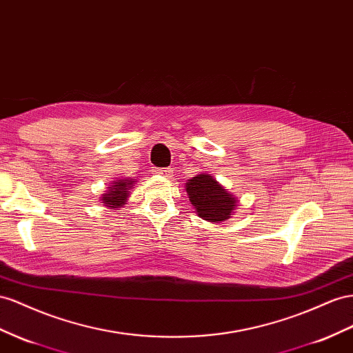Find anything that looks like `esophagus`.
<instances>
[{
  "label": "esophagus",
  "mask_w": 353,
  "mask_h": 353,
  "mask_svg": "<svg viewBox=\"0 0 353 353\" xmlns=\"http://www.w3.org/2000/svg\"><path fill=\"white\" fill-rule=\"evenodd\" d=\"M156 172H157L159 175H161V176H166V178H169V176H170V174H172V169H169V168H166V169H157Z\"/></svg>",
  "instance_id": "esophagus-1"
}]
</instances>
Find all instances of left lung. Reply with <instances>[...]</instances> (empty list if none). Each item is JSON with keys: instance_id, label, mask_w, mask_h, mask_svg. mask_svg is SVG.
Wrapping results in <instances>:
<instances>
[{"instance_id": "1", "label": "left lung", "mask_w": 353, "mask_h": 353, "mask_svg": "<svg viewBox=\"0 0 353 353\" xmlns=\"http://www.w3.org/2000/svg\"><path fill=\"white\" fill-rule=\"evenodd\" d=\"M185 192L196 214L209 223L227 221L234 214L237 197L209 174H199L185 183Z\"/></svg>"}]
</instances>
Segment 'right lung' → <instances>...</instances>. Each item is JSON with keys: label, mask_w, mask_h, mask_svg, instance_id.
Wrapping results in <instances>:
<instances>
[{"label": "right lung", "mask_w": 353, "mask_h": 353, "mask_svg": "<svg viewBox=\"0 0 353 353\" xmlns=\"http://www.w3.org/2000/svg\"><path fill=\"white\" fill-rule=\"evenodd\" d=\"M137 179L133 178H119L116 181H112L111 185L105 193L101 197V203L107 208H121L123 205H126V200L132 193V188L135 185Z\"/></svg>", "instance_id": "right-lung-1"}]
</instances>
